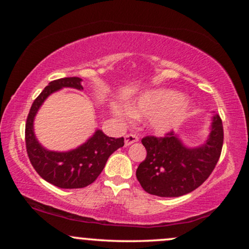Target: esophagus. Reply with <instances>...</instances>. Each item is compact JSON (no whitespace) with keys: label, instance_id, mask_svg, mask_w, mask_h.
Wrapping results in <instances>:
<instances>
[{"label":"esophagus","instance_id":"34e87169","mask_svg":"<svg viewBox=\"0 0 249 249\" xmlns=\"http://www.w3.org/2000/svg\"><path fill=\"white\" fill-rule=\"evenodd\" d=\"M138 141H139L138 136L137 135H134V134H128V135H125V137H124V144H125V146H129V145L134 144V142H138Z\"/></svg>","mask_w":249,"mask_h":249}]
</instances>
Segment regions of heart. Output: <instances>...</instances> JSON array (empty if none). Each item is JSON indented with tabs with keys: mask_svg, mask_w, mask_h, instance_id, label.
Masks as SVG:
<instances>
[{
	"mask_svg": "<svg viewBox=\"0 0 249 249\" xmlns=\"http://www.w3.org/2000/svg\"><path fill=\"white\" fill-rule=\"evenodd\" d=\"M192 111V103L176 90L159 88L147 90L129 105V113L134 117L148 115V127L155 134H166L178 127ZM113 112L122 115V110L113 105Z\"/></svg>",
	"mask_w": 249,
	"mask_h": 249,
	"instance_id": "obj_1",
	"label": "heart"
}]
</instances>
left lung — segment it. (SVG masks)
<instances>
[{"mask_svg":"<svg viewBox=\"0 0 249 249\" xmlns=\"http://www.w3.org/2000/svg\"><path fill=\"white\" fill-rule=\"evenodd\" d=\"M210 135L204 144L187 147L178 135L147 136L142 139L147 155L136 177L146 193L160 197H179L192 193L209 178L219 161L223 145L222 120L212 117Z\"/></svg>","mask_w":249,"mask_h":249,"instance_id":"1","label":"left lung"}]
</instances>
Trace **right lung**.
I'll use <instances>...</instances> for the list:
<instances>
[{
    "label": "right lung",
    "mask_w": 249,
    "mask_h": 249,
    "mask_svg": "<svg viewBox=\"0 0 249 249\" xmlns=\"http://www.w3.org/2000/svg\"><path fill=\"white\" fill-rule=\"evenodd\" d=\"M81 81L78 77L51 81L34 101L26 122V148L30 163L44 180L59 188H84L93 183L103 171L112 153L124 145V137H108L98 129L83 145L68 152L49 151L37 141L34 120L44 101L64 87L83 90Z\"/></svg>",
    "instance_id": "obj_1"
}]
</instances>
